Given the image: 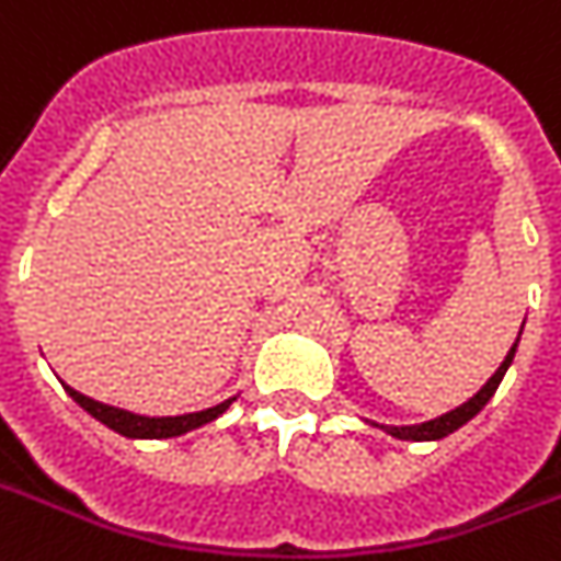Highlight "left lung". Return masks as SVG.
<instances>
[{
    "mask_svg": "<svg viewBox=\"0 0 561 561\" xmlns=\"http://www.w3.org/2000/svg\"><path fill=\"white\" fill-rule=\"evenodd\" d=\"M522 330H525V323H522ZM519 337H522V332H519ZM519 337H516V344L511 346V353L504 355L502 367L490 375L488 383H484V387H481V390L476 392L473 398H467L465 404H458L456 410H450V413L438 415V419L421 421V424H404V427H396V424H375V421H369V424H373V427H378V430H383L387 436L401 438V442H438V438H447L450 433H456L458 427H465L467 421L476 419V415L484 410V404H488L490 398H493V392H496L499 383H502L504 373L511 369L513 358H516V350H519Z\"/></svg>",
    "mask_w": 561,
    "mask_h": 561,
    "instance_id": "left-lung-1",
    "label": "left lung"
}]
</instances>
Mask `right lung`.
<instances>
[{
	"instance_id": "add662e5",
	"label": "right lung",
	"mask_w": 561,
	"mask_h": 561,
	"mask_svg": "<svg viewBox=\"0 0 561 561\" xmlns=\"http://www.w3.org/2000/svg\"><path fill=\"white\" fill-rule=\"evenodd\" d=\"M65 392L77 401V404L85 410L91 419H96L100 424H105L108 430H114V433H119V436L125 438H174V436H186V433H192V430L203 427V424H208V421L220 419V415L229 410L234 401H238V396L226 398V401H220V404L208 407V410H201V413H186V415H163V419H151V415H137V413H128V410H119V407H111V404H103V401H94V398L82 396V392H77L73 387H68V383H62Z\"/></svg>"
}]
</instances>
